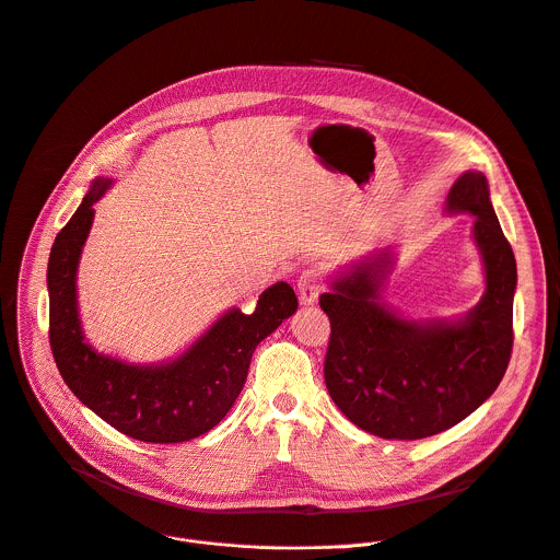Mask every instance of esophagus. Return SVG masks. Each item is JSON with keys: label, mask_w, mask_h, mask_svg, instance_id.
Returning a JSON list of instances; mask_svg holds the SVG:
<instances>
[{"label": "esophagus", "mask_w": 560, "mask_h": 560, "mask_svg": "<svg viewBox=\"0 0 560 560\" xmlns=\"http://www.w3.org/2000/svg\"><path fill=\"white\" fill-rule=\"evenodd\" d=\"M322 288H324V279H322L319 268H308L306 272H303L296 283L301 306H313V303L319 299Z\"/></svg>", "instance_id": "1"}]
</instances>
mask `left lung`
<instances>
[{
  "label": "left lung",
  "mask_w": 560,
  "mask_h": 560,
  "mask_svg": "<svg viewBox=\"0 0 560 560\" xmlns=\"http://www.w3.org/2000/svg\"><path fill=\"white\" fill-rule=\"evenodd\" d=\"M446 214H471L485 292L453 319H413L384 301L395 249H375L328 279L319 306L330 319L324 377L354 424L384 440H422L471 416L510 364L516 259L489 198L469 170L448 189Z\"/></svg>",
  "instance_id": "obj_1"
}]
</instances>
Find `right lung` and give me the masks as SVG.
Wrapping results in <instances>:
<instances>
[{
    "instance_id": "right-lung-1",
    "label": "right lung",
    "mask_w": 560,
    "mask_h": 560,
    "mask_svg": "<svg viewBox=\"0 0 560 560\" xmlns=\"http://www.w3.org/2000/svg\"><path fill=\"white\" fill-rule=\"evenodd\" d=\"M112 185L103 176L91 183L50 247V350L73 395L116 431L140 442H187L228 416L245 384L254 348L296 313V296L285 281H277L264 290L254 313L230 308L178 358L161 364H133L95 350L82 330L78 266L93 225V206Z\"/></svg>"
}]
</instances>
